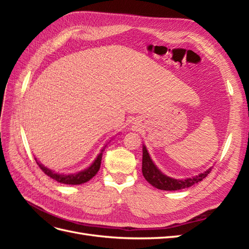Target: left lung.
<instances>
[{"label":"left lung","instance_id":"8db88e82","mask_svg":"<svg viewBox=\"0 0 249 249\" xmlns=\"http://www.w3.org/2000/svg\"><path fill=\"white\" fill-rule=\"evenodd\" d=\"M142 173L143 177L147 180V182L154 186L157 189L165 190V191H176L185 189V188L191 187L192 185L196 184L200 180L205 178L209 173L211 172V168L208 170L199 173L198 176H195L192 178H173L170 177H167L166 175L158 168L153 160L150 159L149 154L145 145L142 146Z\"/></svg>","mask_w":249,"mask_h":249}]
</instances>
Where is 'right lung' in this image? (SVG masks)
Wrapping results in <instances>:
<instances>
[{
    "label": "right lung",
    "instance_id": "1",
    "mask_svg": "<svg viewBox=\"0 0 249 249\" xmlns=\"http://www.w3.org/2000/svg\"><path fill=\"white\" fill-rule=\"evenodd\" d=\"M106 146H107V144L103 147V149L101 150V153L97 155L96 159L93 161V163L90 165L89 167H87L84 170L76 172V173H70V175H64V173H58V172L53 171V170L47 168L46 166H43V165L40 162L37 161V159H35V160H36V163L38 164V166L40 167V169L44 173H46L47 176H49L53 179L57 180V182L61 183V184H66V185H81V184H84V183L88 182V180L90 178H92L96 175L97 171L100 170L101 162H102V156H103V153L105 150V147H106Z\"/></svg>",
    "mask_w": 249,
    "mask_h": 249
}]
</instances>
